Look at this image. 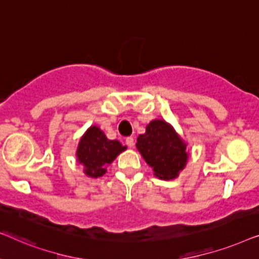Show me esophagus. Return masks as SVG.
<instances>
[{
    "label": "esophagus",
    "mask_w": 259,
    "mask_h": 259,
    "mask_svg": "<svg viewBox=\"0 0 259 259\" xmlns=\"http://www.w3.org/2000/svg\"><path fill=\"white\" fill-rule=\"evenodd\" d=\"M126 145H127V146H128L130 148H132V147L134 146V139H133L132 137L127 138V139H126Z\"/></svg>",
    "instance_id": "obj_1"
}]
</instances>
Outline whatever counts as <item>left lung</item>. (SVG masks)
<instances>
[{"instance_id": "obj_1", "label": "left lung", "mask_w": 259, "mask_h": 259, "mask_svg": "<svg viewBox=\"0 0 259 259\" xmlns=\"http://www.w3.org/2000/svg\"><path fill=\"white\" fill-rule=\"evenodd\" d=\"M137 141L141 157L159 179H176L189 160L187 144L164 119L152 120L146 126V132L140 134Z\"/></svg>"}]
</instances>
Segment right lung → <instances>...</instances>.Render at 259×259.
Returning <instances> with one entry per match:
<instances>
[{"mask_svg": "<svg viewBox=\"0 0 259 259\" xmlns=\"http://www.w3.org/2000/svg\"><path fill=\"white\" fill-rule=\"evenodd\" d=\"M126 148L118 140H109L97 125H93L81 137L76 148V160L82 165L87 177L99 178L107 172V166Z\"/></svg>", "mask_w": 259, "mask_h": 259, "instance_id": "obj_1", "label": "right lung"}]
</instances>
